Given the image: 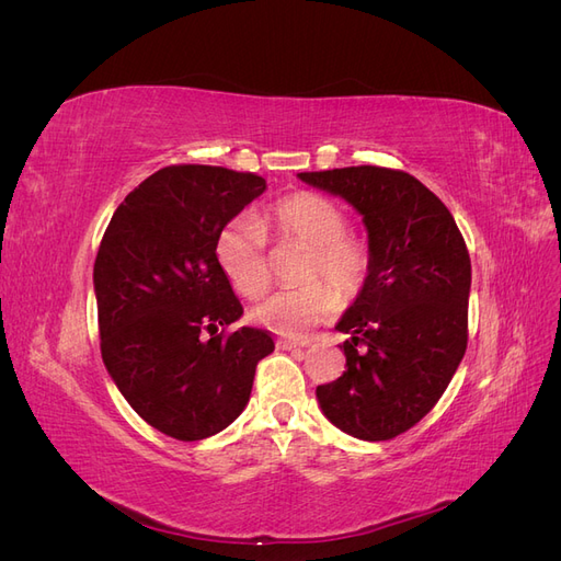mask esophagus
<instances>
[{"instance_id": "esophagus-1", "label": "esophagus", "mask_w": 561, "mask_h": 561, "mask_svg": "<svg viewBox=\"0 0 561 561\" xmlns=\"http://www.w3.org/2000/svg\"><path fill=\"white\" fill-rule=\"evenodd\" d=\"M278 346L285 348V351H295V348H304V346H307V342H297V339H280Z\"/></svg>"}]
</instances>
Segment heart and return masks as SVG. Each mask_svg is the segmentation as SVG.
<instances>
[{
    "instance_id": "b5f03b06",
    "label": "heart",
    "mask_w": 561,
    "mask_h": 561,
    "mask_svg": "<svg viewBox=\"0 0 561 561\" xmlns=\"http://www.w3.org/2000/svg\"><path fill=\"white\" fill-rule=\"evenodd\" d=\"M268 232L276 243L304 245L295 268L297 285L266 297L252 316L283 336H301L330 318L339 298L355 299L371 274V245L348 229V213L334 198L297 192L276 201L262 222L236 217L217 236V260L225 276L248 299H260L271 285Z\"/></svg>"
}]
</instances>
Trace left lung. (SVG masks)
<instances>
[{"label":"left lung","mask_w":561,"mask_h":561,"mask_svg":"<svg viewBox=\"0 0 561 561\" xmlns=\"http://www.w3.org/2000/svg\"><path fill=\"white\" fill-rule=\"evenodd\" d=\"M365 219L371 274L339 320L346 371L316 388L322 412L367 443L410 431L443 398L468 346L470 254L451 213L414 175L381 165L299 173Z\"/></svg>","instance_id":"1"}]
</instances>
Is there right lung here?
I'll return each mask as SVG.
<instances>
[{"instance_id": "right-lung-1", "label": "right lung", "mask_w": 561, "mask_h": 561, "mask_svg": "<svg viewBox=\"0 0 561 561\" xmlns=\"http://www.w3.org/2000/svg\"><path fill=\"white\" fill-rule=\"evenodd\" d=\"M266 190L222 165H165L112 215L93 266L100 353L151 428L194 443L225 431L250 400L266 330L243 316L217 260V236Z\"/></svg>"}]
</instances>
